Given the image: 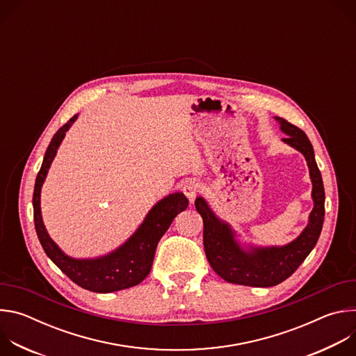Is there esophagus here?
Wrapping results in <instances>:
<instances>
[{
  "mask_svg": "<svg viewBox=\"0 0 356 356\" xmlns=\"http://www.w3.org/2000/svg\"><path fill=\"white\" fill-rule=\"evenodd\" d=\"M198 191H200V183H198L197 180H194V179L187 180V181L184 183V186H183V193H184V195L188 198L190 202L195 198V195L198 194Z\"/></svg>",
  "mask_w": 356,
  "mask_h": 356,
  "instance_id": "obj_1",
  "label": "esophagus"
}]
</instances>
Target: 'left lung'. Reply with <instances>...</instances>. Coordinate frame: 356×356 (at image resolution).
Here are the masks:
<instances>
[{
  "mask_svg": "<svg viewBox=\"0 0 356 356\" xmlns=\"http://www.w3.org/2000/svg\"><path fill=\"white\" fill-rule=\"evenodd\" d=\"M275 120L286 135L282 140L298 150L307 162L314 207L306 228L296 239L286 245L259 246L243 243L236 231L211 210L209 202L197 197L194 206L204 222L202 242L206 257L214 272L228 283L252 287H270L282 283L309 257L323 229L325 193L313 145L300 128L280 117H275Z\"/></svg>",
  "mask_w": 356,
  "mask_h": 356,
  "instance_id": "1",
  "label": "left lung"
}]
</instances>
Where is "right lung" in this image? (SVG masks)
Segmentation results:
<instances>
[{"mask_svg": "<svg viewBox=\"0 0 356 356\" xmlns=\"http://www.w3.org/2000/svg\"><path fill=\"white\" fill-rule=\"evenodd\" d=\"M77 117L79 114H76L54 135L46 149L40 170L36 176L32 198L35 229L49 259L66 276H69V279L90 291L113 293L136 286L149 275L161 238L169 229L175 217L187 209L188 200L180 191L172 193L159 200L149 210L136 231L122 245L106 253V255L83 259L69 257L50 238L44 228L40 211V190L66 132L76 122Z\"/></svg>", "mask_w": 356, "mask_h": 356, "instance_id": "right-lung-1", "label": "right lung"}]
</instances>
